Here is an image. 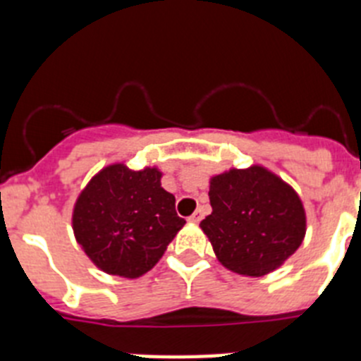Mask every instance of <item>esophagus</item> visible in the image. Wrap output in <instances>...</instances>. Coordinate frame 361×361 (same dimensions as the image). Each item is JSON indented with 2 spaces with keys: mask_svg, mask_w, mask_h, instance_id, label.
Returning <instances> with one entry per match:
<instances>
[{
  "mask_svg": "<svg viewBox=\"0 0 361 361\" xmlns=\"http://www.w3.org/2000/svg\"><path fill=\"white\" fill-rule=\"evenodd\" d=\"M202 216H204V209L199 208L188 220H190V222H200V220H202Z\"/></svg>",
  "mask_w": 361,
  "mask_h": 361,
  "instance_id": "34e87169",
  "label": "esophagus"
}]
</instances>
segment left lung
<instances>
[{"label": "left lung", "instance_id": "1", "mask_svg": "<svg viewBox=\"0 0 361 361\" xmlns=\"http://www.w3.org/2000/svg\"><path fill=\"white\" fill-rule=\"evenodd\" d=\"M212 215L200 222L219 262L244 276L279 269L305 237L298 193L264 166L209 178Z\"/></svg>", "mask_w": 361, "mask_h": 361}]
</instances>
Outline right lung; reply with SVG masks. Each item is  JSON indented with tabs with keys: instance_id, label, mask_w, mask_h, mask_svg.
I'll return each mask as SVG.
<instances>
[{
	"instance_id": "right-lung-1",
	"label": "right lung",
	"mask_w": 361,
	"mask_h": 361,
	"mask_svg": "<svg viewBox=\"0 0 361 361\" xmlns=\"http://www.w3.org/2000/svg\"><path fill=\"white\" fill-rule=\"evenodd\" d=\"M159 168L130 170L116 162L95 173L72 213L75 240L108 275L137 279L161 260L186 220L161 186Z\"/></svg>"
}]
</instances>
